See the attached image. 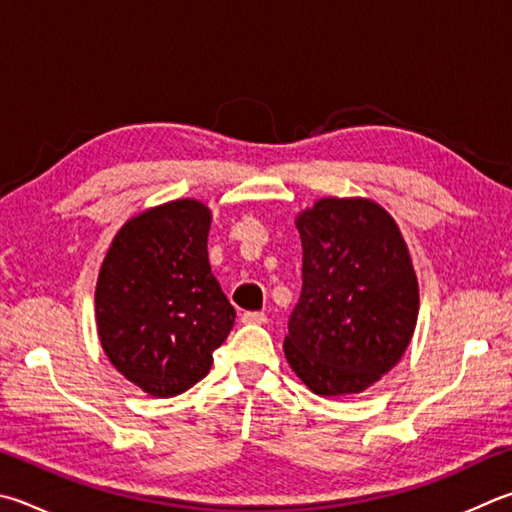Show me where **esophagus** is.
I'll list each match as a JSON object with an SVG mask.
<instances>
[{"mask_svg":"<svg viewBox=\"0 0 512 512\" xmlns=\"http://www.w3.org/2000/svg\"><path fill=\"white\" fill-rule=\"evenodd\" d=\"M241 322H244V324H264L266 315L262 311H248V313L241 315Z\"/></svg>","mask_w":512,"mask_h":512,"instance_id":"obj_1","label":"esophagus"}]
</instances>
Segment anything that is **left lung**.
Instances as JSON below:
<instances>
[{"mask_svg": "<svg viewBox=\"0 0 512 512\" xmlns=\"http://www.w3.org/2000/svg\"><path fill=\"white\" fill-rule=\"evenodd\" d=\"M295 226L302 293L286 362L318 396L365 392L403 358L416 329L418 280L401 228L362 197L318 199Z\"/></svg>", "mask_w": 512, "mask_h": 512, "instance_id": "8db88e82", "label": "left lung"}]
</instances>
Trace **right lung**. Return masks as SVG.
Returning <instances> with one entry per match:
<instances>
[{
	"label": "right lung",
	"mask_w": 512,
	"mask_h": 512,
	"mask_svg": "<svg viewBox=\"0 0 512 512\" xmlns=\"http://www.w3.org/2000/svg\"><path fill=\"white\" fill-rule=\"evenodd\" d=\"M212 212L176 199L127 219L96 282V327L111 365L154 398L208 376L235 309L208 262Z\"/></svg>",
	"instance_id": "1"
}]
</instances>
